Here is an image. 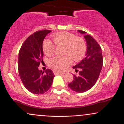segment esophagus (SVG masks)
I'll return each instance as SVG.
<instances>
[{
  "label": "esophagus",
  "mask_w": 124,
  "mask_h": 124,
  "mask_svg": "<svg viewBox=\"0 0 124 124\" xmlns=\"http://www.w3.org/2000/svg\"><path fill=\"white\" fill-rule=\"evenodd\" d=\"M54 74L55 75H63L64 73H61V72H54Z\"/></svg>",
  "instance_id": "1"
}]
</instances>
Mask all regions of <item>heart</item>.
Wrapping results in <instances>:
<instances>
[{"mask_svg": "<svg viewBox=\"0 0 124 124\" xmlns=\"http://www.w3.org/2000/svg\"><path fill=\"white\" fill-rule=\"evenodd\" d=\"M53 39L56 45H65L64 56H55L49 61V65L54 70L62 72L66 70L72 62V58L75 61L81 60L85 55L87 46L83 38L76 37L73 34L61 32L55 34ZM44 52L47 56L51 55L55 49V44L48 39H45L42 45Z\"/></svg>", "mask_w": 124, "mask_h": 124, "instance_id": "b5f03b06", "label": "heart"}]
</instances>
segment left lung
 <instances>
[{"label": "left lung", "mask_w": 124, "mask_h": 124, "mask_svg": "<svg viewBox=\"0 0 124 124\" xmlns=\"http://www.w3.org/2000/svg\"><path fill=\"white\" fill-rule=\"evenodd\" d=\"M78 32L84 35L87 43V52L84 59L73 67L78 75H73V81L68 86L77 93H83L93 87L97 81L103 66V59L101 48L98 42L85 31L79 30Z\"/></svg>", "instance_id": "8db88e82"}]
</instances>
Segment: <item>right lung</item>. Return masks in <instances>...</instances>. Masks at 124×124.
Returning a JSON list of instances; mask_svg holds the SVG:
<instances>
[{
  "label": "right lung",
  "mask_w": 124,
  "mask_h": 124,
  "mask_svg": "<svg viewBox=\"0 0 124 124\" xmlns=\"http://www.w3.org/2000/svg\"><path fill=\"white\" fill-rule=\"evenodd\" d=\"M51 32L48 30L35 32L25 39L18 54V73L21 82L30 92L35 94L47 92L55 77L51 69H38L39 64L44 62L43 41Z\"/></svg>",
  "instance_id": "right-lung-1"
}]
</instances>
